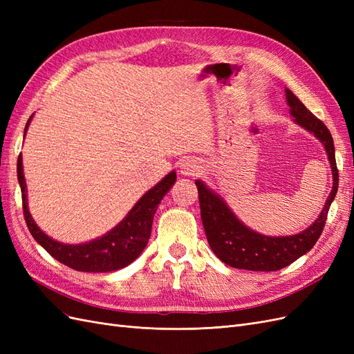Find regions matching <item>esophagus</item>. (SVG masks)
Returning <instances> with one entry per match:
<instances>
[{
    "instance_id": "34e87169",
    "label": "esophagus",
    "mask_w": 354,
    "mask_h": 354,
    "mask_svg": "<svg viewBox=\"0 0 354 354\" xmlns=\"http://www.w3.org/2000/svg\"><path fill=\"white\" fill-rule=\"evenodd\" d=\"M201 165L196 160H186V162L181 164V174L187 176V177H195L199 174L201 171Z\"/></svg>"
}]
</instances>
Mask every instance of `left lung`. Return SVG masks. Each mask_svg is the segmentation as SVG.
I'll return each instance as SVG.
<instances>
[{
	"label": "left lung",
	"instance_id": "8db88e82",
	"mask_svg": "<svg viewBox=\"0 0 354 354\" xmlns=\"http://www.w3.org/2000/svg\"><path fill=\"white\" fill-rule=\"evenodd\" d=\"M288 104L291 108V115L295 118V122L304 127L306 130L312 131L320 142L325 145L329 162L334 174V187L325 207L320 212L319 218L312 226L297 233L294 236L270 238L255 233L245 227L243 224L234 217V214L229 209L217 195H214L202 181L196 180L199 192V205L201 218L203 229L211 250L218 259L234 269L252 270V272H274L281 270L294 263L299 257L313 248L316 241L324 232L325 223L328 218V211L332 201L335 198L338 189V168L335 160L334 140L326 125L310 112L301 103L297 95L286 90Z\"/></svg>",
	"mask_w": 354,
	"mask_h": 354
}]
</instances>
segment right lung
Listing matches in <instances>:
<instances>
[{
	"instance_id": "obj_1",
	"label": "right lung",
	"mask_w": 354,
	"mask_h": 354,
	"mask_svg": "<svg viewBox=\"0 0 354 354\" xmlns=\"http://www.w3.org/2000/svg\"><path fill=\"white\" fill-rule=\"evenodd\" d=\"M26 124L25 133L28 130ZM17 178L22 190V207L26 226L34 239L57 261L78 272H113L133 263L147 245L152 232V221L160 199L176 183V173H169L142 196L128 216L103 238L82 245H65L53 241L32 220L26 203V183L22 168V155L17 158Z\"/></svg>"
}]
</instances>
